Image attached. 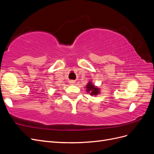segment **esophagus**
Instances as JSON below:
<instances>
[{
    "mask_svg": "<svg viewBox=\"0 0 154 154\" xmlns=\"http://www.w3.org/2000/svg\"><path fill=\"white\" fill-rule=\"evenodd\" d=\"M69 83L71 85H74V83H75V82L73 81V80H71V81H69Z\"/></svg>",
    "mask_w": 154,
    "mask_h": 154,
    "instance_id": "34e87169",
    "label": "esophagus"
}]
</instances>
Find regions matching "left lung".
<instances>
[{"instance_id":"obj_1","label":"left lung","mask_w":154,"mask_h":154,"mask_svg":"<svg viewBox=\"0 0 154 154\" xmlns=\"http://www.w3.org/2000/svg\"><path fill=\"white\" fill-rule=\"evenodd\" d=\"M85 88H86V92L91 96H96L97 95L100 94L101 93L100 88L97 86H96L94 83H93L92 80L88 81Z\"/></svg>"}]
</instances>
